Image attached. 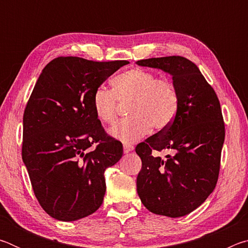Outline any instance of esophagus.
<instances>
[{"instance_id":"esophagus-1","label":"esophagus","mask_w":248,"mask_h":248,"mask_svg":"<svg viewBox=\"0 0 248 248\" xmlns=\"http://www.w3.org/2000/svg\"><path fill=\"white\" fill-rule=\"evenodd\" d=\"M133 145H131V144H124V153H129V152H131V151H133Z\"/></svg>"}]
</instances>
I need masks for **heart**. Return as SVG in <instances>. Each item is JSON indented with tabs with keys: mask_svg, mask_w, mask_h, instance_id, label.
Wrapping results in <instances>:
<instances>
[{
	"mask_svg": "<svg viewBox=\"0 0 248 248\" xmlns=\"http://www.w3.org/2000/svg\"><path fill=\"white\" fill-rule=\"evenodd\" d=\"M112 92L104 86L94 91L92 104L97 119L114 124L118 102L127 104L128 118L110 129L116 139L132 143L148 133L150 128L164 130L173 123L179 106V95L174 83L143 69H130L111 81Z\"/></svg>",
	"mask_w": 248,
	"mask_h": 248,
	"instance_id": "obj_1",
	"label": "heart"
}]
</instances>
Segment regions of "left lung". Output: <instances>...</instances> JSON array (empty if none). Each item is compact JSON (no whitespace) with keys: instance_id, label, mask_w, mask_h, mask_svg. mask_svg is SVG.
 I'll return each mask as SVG.
<instances>
[{"instance_id":"1","label":"left lung","mask_w":248,"mask_h":248,"mask_svg":"<svg viewBox=\"0 0 248 248\" xmlns=\"http://www.w3.org/2000/svg\"><path fill=\"white\" fill-rule=\"evenodd\" d=\"M138 65L170 73L179 95L169 127L137 145L142 161L137 191L155 215L179 217L204 202L219 177L225 128L219 98L194 62L179 56L151 58ZM169 150L162 159L153 150Z\"/></svg>"}]
</instances>
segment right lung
I'll return each instance as SVG.
<instances>
[{"label":"right lung","instance_id":"1","mask_svg":"<svg viewBox=\"0 0 248 248\" xmlns=\"http://www.w3.org/2000/svg\"><path fill=\"white\" fill-rule=\"evenodd\" d=\"M128 63L59 57L37 79L24 111L22 157L33 194L53 219L79 220L103 203L104 173L123 156V144L105 132L92 98Z\"/></svg>","mask_w":248,"mask_h":248}]
</instances>
